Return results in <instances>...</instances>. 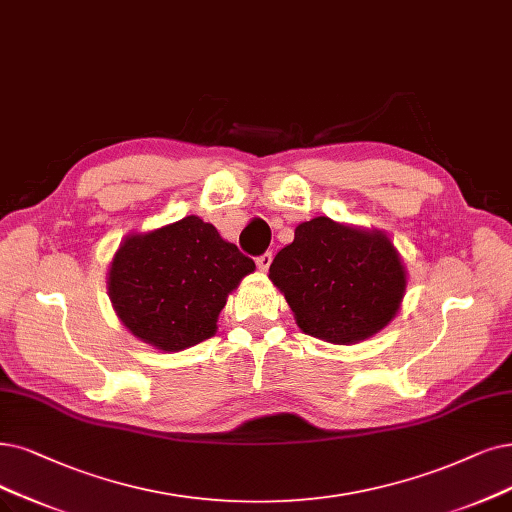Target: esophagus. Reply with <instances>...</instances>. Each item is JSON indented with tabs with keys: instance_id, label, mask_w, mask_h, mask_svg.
Returning a JSON list of instances; mask_svg holds the SVG:
<instances>
[{
	"instance_id": "obj_1",
	"label": "esophagus",
	"mask_w": 512,
	"mask_h": 512,
	"mask_svg": "<svg viewBox=\"0 0 512 512\" xmlns=\"http://www.w3.org/2000/svg\"><path fill=\"white\" fill-rule=\"evenodd\" d=\"M271 262H273V254L271 252H264V254H260L256 258V264H258L260 271H267L271 267Z\"/></svg>"
}]
</instances>
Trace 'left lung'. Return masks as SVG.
I'll return each mask as SVG.
<instances>
[{
    "mask_svg": "<svg viewBox=\"0 0 512 512\" xmlns=\"http://www.w3.org/2000/svg\"><path fill=\"white\" fill-rule=\"evenodd\" d=\"M269 277L300 330L332 344H355L380 332L405 292L403 264L388 237L327 216L298 224Z\"/></svg>",
    "mask_w": 512,
    "mask_h": 512,
    "instance_id": "8db88e82",
    "label": "left lung"
}]
</instances>
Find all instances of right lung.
<instances>
[{
	"instance_id": "add662e5",
	"label": "right lung",
	"mask_w": 512,
	"mask_h": 512,
	"mask_svg": "<svg viewBox=\"0 0 512 512\" xmlns=\"http://www.w3.org/2000/svg\"><path fill=\"white\" fill-rule=\"evenodd\" d=\"M256 264L212 224L187 216L128 237L109 271V296L128 330L161 351L208 340L229 292Z\"/></svg>"
}]
</instances>
